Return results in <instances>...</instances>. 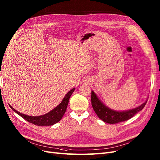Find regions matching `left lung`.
I'll return each instance as SVG.
<instances>
[{
  "label": "left lung",
  "instance_id": "obj_1",
  "mask_svg": "<svg viewBox=\"0 0 160 160\" xmlns=\"http://www.w3.org/2000/svg\"><path fill=\"white\" fill-rule=\"evenodd\" d=\"M91 102L92 107L98 118L105 123L116 124L125 121L132 118L138 112L142 110L145 106L147 101L138 107L123 111L112 110L106 106L98 97L96 93L92 90Z\"/></svg>",
  "mask_w": 160,
  "mask_h": 160
}]
</instances>
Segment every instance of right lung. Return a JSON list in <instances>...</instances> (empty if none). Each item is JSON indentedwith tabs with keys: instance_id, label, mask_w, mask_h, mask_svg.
Returning a JSON list of instances; mask_svg holds the SVG:
<instances>
[{
	"instance_id": "right-lung-1",
	"label": "right lung",
	"mask_w": 160,
	"mask_h": 160,
	"mask_svg": "<svg viewBox=\"0 0 160 160\" xmlns=\"http://www.w3.org/2000/svg\"><path fill=\"white\" fill-rule=\"evenodd\" d=\"M75 89L76 88H73L70 90L64 96L63 99L59 103V105H58L55 108L48 112V113L39 116H30L22 114L21 112L14 109L11 105H9L15 113L21 116L22 118H23L24 119H26L28 122H30L31 123H33L37 126H51L57 123L58 122H59L62 119L68 107L70 98L72 94V93L74 92Z\"/></svg>"
}]
</instances>
